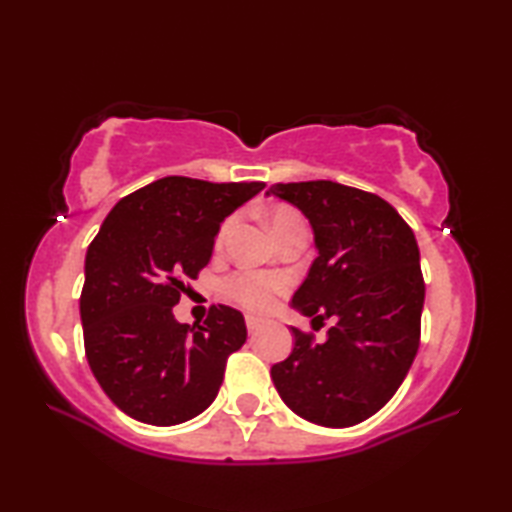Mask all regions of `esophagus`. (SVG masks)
<instances>
[{"instance_id": "34e87169", "label": "esophagus", "mask_w": 512, "mask_h": 512, "mask_svg": "<svg viewBox=\"0 0 512 512\" xmlns=\"http://www.w3.org/2000/svg\"><path fill=\"white\" fill-rule=\"evenodd\" d=\"M264 325V320L262 318H257V316H246V327H248V332L250 334H255L259 327Z\"/></svg>"}]
</instances>
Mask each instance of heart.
<instances>
[{"label": "heart", "mask_w": 512, "mask_h": 512, "mask_svg": "<svg viewBox=\"0 0 512 512\" xmlns=\"http://www.w3.org/2000/svg\"><path fill=\"white\" fill-rule=\"evenodd\" d=\"M296 219H300V214L287 205H277L273 207L271 214H268V221H271L275 235ZM232 225H235V216H228V219L221 223L219 235H216V246H223V241L230 235ZM287 289L289 280L277 273L237 271L223 280L225 298H230L232 302H237V305L250 311H268Z\"/></svg>", "instance_id": "1"}]
</instances>
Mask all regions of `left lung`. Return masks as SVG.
Here are the masks:
<instances>
[{"label": "left lung", "instance_id": "8db88e82", "mask_svg": "<svg viewBox=\"0 0 512 512\" xmlns=\"http://www.w3.org/2000/svg\"><path fill=\"white\" fill-rule=\"evenodd\" d=\"M268 194L302 210L318 257L293 296L327 341L293 327L296 345L271 368L293 413L323 427H352L397 393L420 348L424 277L418 241L391 203L332 180L277 183Z\"/></svg>", "mask_w": 512, "mask_h": 512}]
</instances>
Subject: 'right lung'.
<instances>
[{
    "mask_svg": "<svg viewBox=\"0 0 512 512\" xmlns=\"http://www.w3.org/2000/svg\"><path fill=\"white\" fill-rule=\"evenodd\" d=\"M264 183L167 176L112 207L85 255V357L115 406L171 427L214 402L228 357L246 343L241 311L212 305L201 325H180L173 305L212 257L225 216Z\"/></svg>",
    "mask_w": 512,
    "mask_h": 512,
    "instance_id": "right-lung-1",
    "label": "right lung"
}]
</instances>
